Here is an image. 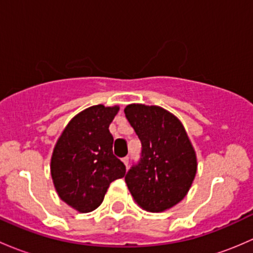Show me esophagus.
I'll return each instance as SVG.
<instances>
[{"label":"esophagus","mask_w":253,"mask_h":253,"mask_svg":"<svg viewBox=\"0 0 253 253\" xmlns=\"http://www.w3.org/2000/svg\"><path fill=\"white\" fill-rule=\"evenodd\" d=\"M122 161H123V163H124V165H126V167H127V165H129V157H127V156H126V157H124Z\"/></svg>","instance_id":"obj_1"}]
</instances>
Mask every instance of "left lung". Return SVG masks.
<instances>
[{
    "mask_svg": "<svg viewBox=\"0 0 253 253\" xmlns=\"http://www.w3.org/2000/svg\"><path fill=\"white\" fill-rule=\"evenodd\" d=\"M141 141V156L126 175L135 202L148 212L175 206L189 191L197 162L183 124L158 106L129 105L124 109Z\"/></svg>",
    "mask_w": 253,
    "mask_h": 253,
    "instance_id": "1",
    "label": "left lung"
}]
</instances>
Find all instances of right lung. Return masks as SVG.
Here are the masks:
<instances>
[{"instance_id": "right-lung-1", "label": "right lung", "mask_w": 253, "mask_h": 253, "mask_svg": "<svg viewBox=\"0 0 253 253\" xmlns=\"http://www.w3.org/2000/svg\"><path fill=\"white\" fill-rule=\"evenodd\" d=\"M119 107L92 106L69 122L57 141L51 175L59 197L82 213L96 210L109 184L126 175V166L113 153L109 124Z\"/></svg>"}]
</instances>
